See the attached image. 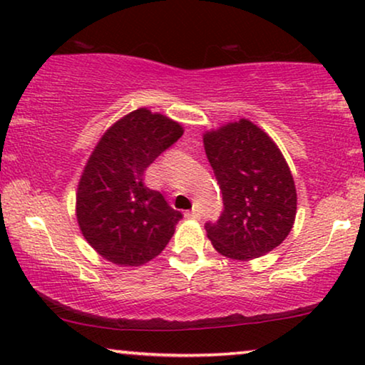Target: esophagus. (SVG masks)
I'll use <instances>...</instances> for the list:
<instances>
[{"instance_id":"34e87169","label":"esophagus","mask_w":365,"mask_h":365,"mask_svg":"<svg viewBox=\"0 0 365 365\" xmlns=\"http://www.w3.org/2000/svg\"><path fill=\"white\" fill-rule=\"evenodd\" d=\"M186 217H191V219H199V217H201V212H199L197 209H192L191 212H186Z\"/></svg>"}]
</instances>
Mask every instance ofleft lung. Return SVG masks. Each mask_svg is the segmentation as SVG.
Segmentation results:
<instances>
[{
	"mask_svg": "<svg viewBox=\"0 0 365 365\" xmlns=\"http://www.w3.org/2000/svg\"><path fill=\"white\" fill-rule=\"evenodd\" d=\"M202 139L224 202L217 221L206 222L214 249L237 261L276 249L291 232L297 209L291 169L276 143L249 119Z\"/></svg>",
	"mask_w": 365,
	"mask_h": 365,
	"instance_id": "8db88e82",
	"label": "left lung"
}]
</instances>
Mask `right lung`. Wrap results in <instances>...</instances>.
<instances>
[{"mask_svg": "<svg viewBox=\"0 0 365 365\" xmlns=\"http://www.w3.org/2000/svg\"><path fill=\"white\" fill-rule=\"evenodd\" d=\"M182 133L179 123L139 108L99 139L79 179L76 217L84 239L106 261L141 266L173 237L182 214L143 178Z\"/></svg>", "mask_w": 365, "mask_h": 365, "instance_id": "obj_1", "label": "right lung"}]
</instances>
